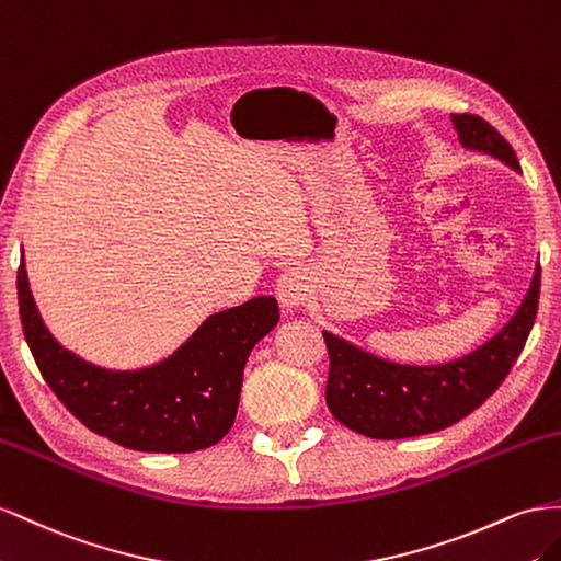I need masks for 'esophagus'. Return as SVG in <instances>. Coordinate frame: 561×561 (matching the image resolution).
<instances>
[{"label":"esophagus","mask_w":561,"mask_h":561,"mask_svg":"<svg viewBox=\"0 0 561 561\" xmlns=\"http://www.w3.org/2000/svg\"><path fill=\"white\" fill-rule=\"evenodd\" d=\"M308 296H310V277L306 272L298 267L286 270L277 282V298L282 306L286 310H296L308 300Z\"/></svg>","instance_id":"1"}]
</instances>
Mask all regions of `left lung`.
I'll return each mask as SVG.
<instances>
[{
  "mask_svg": "<svg viewBox=\"0 0 561 561\" xmlns=\"http://www.w3.org/2000/svg\"><path fill=\"white\" fill-rule=\"evenodd\" d=\"M462 148L486 152L515 171L510 142L479 115H451ZM540 265L515 317L462 359L407 366L374 357L324 331L329 350L327 407L333 419L371 439H407L439 432L466 419L501 388L529 339L538 312Z\"/></svg>",
  "mask_w": 561,
  "mask_h": 561,
  "instance_id": "1",
  "label": "left lung"
}]
</instances>
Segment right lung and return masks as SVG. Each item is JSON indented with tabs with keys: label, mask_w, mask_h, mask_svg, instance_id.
Instances as JSON below:
<instances>
[{
	"label": "right lung",
	"mask_w": 561,
	"mask_h": 561,
	"mask_svg": "<svg viewBox=\"0 0 561 561\" xmlns=\"http://www.w3.org/2000/svg\"><path fill=\"white\" fill-rule=\"evenodd\" d=\"M19 310L46 386L91 432L148 454H190L228 435L249 352L279 319L272 296L211 314L173 355L148 369L107 371L72 355L44 327L19 265Z\"/></svg>",
	"instance_id": "obj_1"
}]
</instances>
